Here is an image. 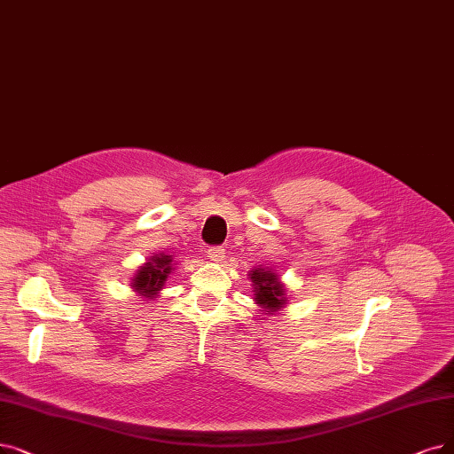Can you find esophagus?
<instances>
[{
	"mask_svg": "<svg viewBox=\"0 0 454 454\" xmlns=\"http://www.w3.org/2000/svg\"><path fill=\"white\" fill-rule=\"evenodd\" d=\"M208 259L212 262H222L225 259V249L222 246H215V247H210L208 251Z\"/></svg>",
	"mask_w": 454,
	"mask_h": 454,
	"instance_id": "1",
	"label": "esophagus"
}]
</instances>
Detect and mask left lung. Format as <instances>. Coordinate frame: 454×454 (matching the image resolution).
Returning a JSON list of instances; mask_svg holds the SVG:
<instances>
[{"instance_id": "1", "label": "left lung", "mask_w": 454, "mask_h": 454, "mask_svg": "<svg viewBox=\"0 0 454 454\" xmlns=\"http://www.w3.org/2000/svg\"><path fill=\"white\" fill-rule=\"evenodd\" d=\"M253 300L264 311V315H276L286 305V288L279 276L271 268H253L249 271Z\"/></svg>"}]
</instances>
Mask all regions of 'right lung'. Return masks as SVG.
<instances>
[{
    "label": "right lung",
    "mask_w": 454,
    "mask_h": 454,
    "mask_svg": "<svg viewBox=\"0 0 454 454\" xmlns=\"http://www.w3.org/2000/svg\"><path fill=\"white\" fill-rule=\"evenodd\" d=\"M171 271H175L173 255L158 253V255H153L147 262L137 268L130 286L141 298L154 300L160 294V290L164 288Z\"/></svg>",
    "instance_id": "add662e5"
}]
</instances>
